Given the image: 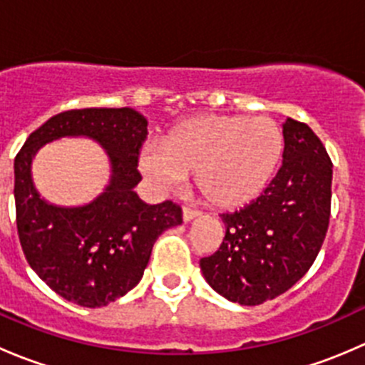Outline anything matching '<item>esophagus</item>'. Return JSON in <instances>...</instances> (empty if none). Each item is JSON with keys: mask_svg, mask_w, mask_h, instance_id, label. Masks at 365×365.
Returning <instances> with one entry per match:
<instances>
[{"mask_svg": "<svg viewBox=\"0 0 365 365\" xmlns=\"http://www.w3.org/2000/svg\"><path fill=\"white\" fill-rule=\"evenodd\" d=\"M182 215H183V220H185V222H189V220H192L194 217L200 215V212H197V210H194V208H189V206H183Z\"/></svg>", "mask_w": 365, "mask_h": 365, "instance_id": "obj_1", "label": "esophagus"}]
</instances>
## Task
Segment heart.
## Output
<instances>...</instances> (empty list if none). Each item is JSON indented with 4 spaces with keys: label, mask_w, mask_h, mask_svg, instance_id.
I'll return each instance as SVG.
<instances>
[{
    "label": "heart",
    "mask_w": 365,
    "mask_h": 365,
    "mask_svg": "<svg viewBox=\"0 0 365 365\" xmlns=\"http://www.w3.org/2000/svg\"><path fill=\"white\" fill-rule=\"evenodd\" d=\"M282 132L267 116L208 114L176 125L143 150L141 168L159 185H194L210 205L242 206L263 192L282 155Z\"/></svg>",
    "instance_id": "b5f03b06"
}]
</instances>
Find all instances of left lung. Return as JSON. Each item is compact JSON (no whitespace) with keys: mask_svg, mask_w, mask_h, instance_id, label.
Instances as JSON below:
<instances>
[{"mask_svg":"<svg viewBox=\"0 0 365 365\" xmlns=\"http://www.w3.org/2000/svg\"><path fill=\"white\" fill-rule=\"evenodd\" d=\"M282 165L267 189L233 213H222L226 235L200 267L219 295L259 305L282 295L312 267L330 220L332 160L302 121L282 125Z\"/></svg>","mask_w":365,"mask_h":365,"instance_id":"left-lung-1","label":"left lung"}]
</instances>
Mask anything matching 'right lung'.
I'll return each mask as SVG.
<instances>
[{
  "instance_id": "1",
  "label": "right lung",
  "mask_w": 365,
  "mask_h": 365,
  "mask_svg": "<svg viewBox=\"0 0 365 365\" xmlns=\"http://www.w3.org/2000/svg\"><path fill=\"white\" fill-rule=\"evenodd\" d=\"M146 120L130 108H88L49 118L29 134L14 160L16 220L29 267L53 292L83 307H102L130 292L143 277L162 231L182 224L173 201L146 205L134 187L141 182L139 153ZM86 135L112 160L106 190L76 209L49 205L31 182L34 153L54 138Z\"/></svg>"
}]
</instances>
